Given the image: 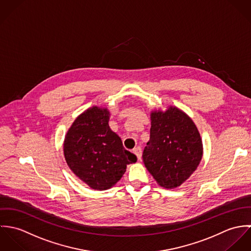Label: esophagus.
Segmentation results:
<instances>
[{"label": "esophagus", "instance_id": "obj_1", "mask_svg": "<svg viewBox=\"0 0 251 251\" xmlns=\"http://www.w3.org/2000/svg\"><path fill=\"white\" fill-rule=\"evenodd\" d=\"M133 152L136 154L138 160H141V158H142V149H141V147L134 148L133 149Z\"/></svg>", "mask_w": 251, "mask_h": 251}]
</instances>
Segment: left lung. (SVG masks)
Here are the masks:
<instances>
[{
    "instance_id": "1",
    "label": "left lung",
    "mask_w": 251,
    "mask_h": 251,
    "mask_svg": "<svg viewBox=\"0 0 251 251\" xmlns=\"http://www.w3.org/2000/svg\"><path fill=\"white\" fill-rule=\"evenodd\" d=\"M150 140L143 161L157 183L166 188L179 186L196 170L203 145L192 120L176 107L151 115Z\"/></svg>"
}]
</instances>
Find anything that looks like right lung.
Instances as JSON below:
<instances>
[{
    "label": "right lung",
    "instance_id": "right-lung-1",
    "mask_svg": "<svg viewBox=\"0 0 251 251\" xmlns=\"http://www.w3.org/2000/svg\"><path fill=\"white\" fill-rule=\"evenodd\" d=\"M107 109L90 108L72 124L64 143V153L72 172L91 188L113 186L137 157L126 150L108 125Z\"/></svg>",
    "mask_w": 251,
    "mask_h": 251
}]
</instances>
